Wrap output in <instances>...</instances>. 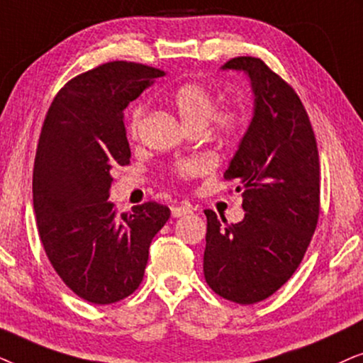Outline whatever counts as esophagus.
Masks as SVG:
<instances>
[{"instance_id":"1","label":"esophagus","mask_w":363,"mask_h":363,"mask_svg":"<svg viewBox=\"0 0 363 363\" xmlns=\"http://www.w3.org/2000/svg\"><path fill=\"white\" fill-rule=\"evenodd\" d=\"M171 212H172V217H182L186 214H191L192 207H189V206H174V207H171Z\"/></svg>"}]
</instances>
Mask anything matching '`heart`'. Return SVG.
<instances>
[{"label": "heart", "mask_w": 363, "mask_h": 363, "mask_svg": "<svg viewBox=\"0 0 363 363\" xmlns=\"http://www.w3.org/2000/svg\"><path fill=\"white\" fill-rule=\"evenodd\" d=\"M172 104L179 118L191 131H201L206 125L217 141L229 143L238 139L247 125V111L240 104H229L216 109L214 91L201 83H184L172 93ZM146 108L136 103L128 114V134L136 139L141 131ZM206 171L201 159H179L169 167V174L179 181H189Z\"/></svg>", "instance_id": "1"}]
</instances>
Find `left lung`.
Instances as JSON below:
<instances>
[{"label": "left lung", "mask_w": 363, "mask_h": 363, "mask_svg": "<svg viewBox=\"0 0 363 363\" xmlns=\"http://www.w3.org/2000/svg\"><path fill=\"white\" fill-rule=\"evenodd\" d=\"M224 69L252 81L254 118L224 172L242 191L244 219L206 209L204 277L217 296L250 306L277 292L301 265L320 214L315 134L292 86L262 60L232 57Z\"/></svg>", "instance_id": "1"}]
</instances>
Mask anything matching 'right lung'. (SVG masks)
Masks as SVG:
<instances>
[{
	"mask_svg": "<svg viewBox=\"0 0 363 363\" xmlns=\"http://www.w3.org/2000/svg\"><path fill=\"white\" fill-rule=\"evenodd\" d=\"M164 74L141 62H104L67 81L43 123L33 169L38 234L62 282L96 306L141 286L149 245L171 216L154 201L118 214L108 201L111 169L131 159L125 106Z\"/></svg>",
	"mask_w": 363,
	"mask_h": 363,
	"instance_id": "add662e5",
	"label": "right lung"
}]
</instances>
